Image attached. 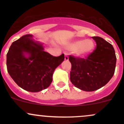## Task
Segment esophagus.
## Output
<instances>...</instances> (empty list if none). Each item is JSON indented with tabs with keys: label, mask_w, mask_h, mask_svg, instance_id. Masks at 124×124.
<instances>
[{
	"label": "esophagus",
	"mask_w": 124,
	"mask_h": 124,
	"mask_svg": "<svg viewBox=\"0 0 124 124\" xmlns=\"http://www.w3.org/2000/svg\"><path fill=\"white\" fill-rule=\"evenodd\" d=\"M65 61H68L69 60V57H68V56L66 54H65Z\"/></svg>",
	"instance_id": "esophagus-1"
}]
</instances>
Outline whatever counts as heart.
Here are the masks:
<instances>
[{"label":"heart","mask_w":124,"mask_h":124,"mask_svg":"<svg viewBox=\"0 0 124 124\" xmlns=\"http://www.w3.org/2000/svg\"><path fill=\"white\" fill-rule=\"evenodd\" d=\"M95 44L91 39H79L68 44L67 49L73 51L75 56L79 58H85L89 55L94 49Z\"/></svg>","instance_id":"obj_1"}]
</instances>
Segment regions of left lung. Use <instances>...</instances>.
<instances>
[{
	"label": "left lung",
	"instance_id": "8db88e82",
	"mask_svg": "<svg viewBox=\"0 0 124 124\" xmlns=\"http://www.w3.org/2000/svg\"><path fill=\"white\" fill-rule=\"evenodd\" d=\"M96 47L85 58L70 55V80L78 89L93 92L106 85L113 76L116 66L115 50L111 44L99 37H93Z\"/></svg>",
	"mask_w": 124,
	"mask_h": 124
}]
</instances>
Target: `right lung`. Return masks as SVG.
<instances>
[{
    "label": "right lung",
    "mask_w": 124,
    "mask_h": 124,
    "mask_svg": "<svg viewBox=\"0 0 124 124\" xmlns=\"http://www.w3.org/2000/svg\"><path fill=\"white\" fill-rule=\"evenodd\" d=\"M26 34L13 42L7 54L10 76L23 89L38 92L49 86L54 70L64 61V54L54 56L44 51L42 44Z\"/></svg>",
    "instance_id": "1"
}]
</instances>
